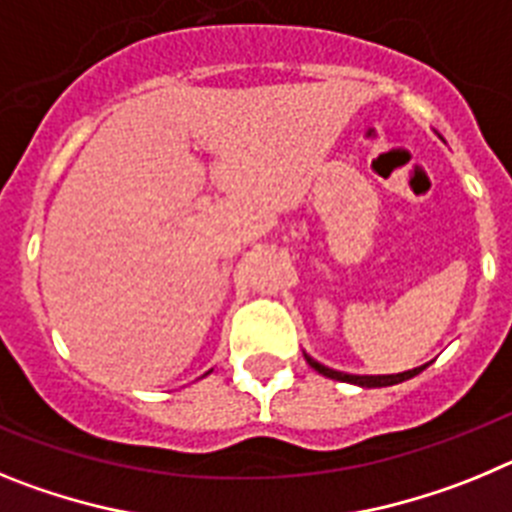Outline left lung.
<instances>
[{"instance_id": "obj_1", "label": "left lung", "mask_w": 512, "mask_h": 512, "mask_svg": "<svg viewBox=\"0 0 512 512\" xmlns=\"http://www.w3.org/2000/svg\"><path fill=\"white\" fill-rule=\"evenodd\" d=\"M307 364L315 369L318 374H323V377H330V379H338V382H348V384H359V387H390V384H400L405 382V379H413L415 374H420L428 364L423 366H415V369H410V372H400V374H377V377H369V374H346V372H336V369H328V366L318 364V361L312 359V356H307Z\"/></svg>"}]
</instances>
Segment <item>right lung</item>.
Segmentation results:
<instances>
[{
  "label": "right lung",
  "instance_id": "add662e5",
  "mask_svg": "<svg viewBox=\"0 0 512 512\" xmlns=\"http://www.w3.org/2000/svg\"><path fill=\"white\" fill-rule=\"evenodd\" d=\"M207 374H210V372H207Z\"/></svg>",
  "mask_w": 512,
  "mask_h": 512
}]
</instances>
